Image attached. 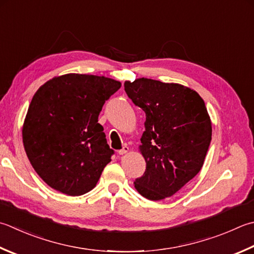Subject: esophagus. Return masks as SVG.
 Returning <instances> with one entry per match:
<instances>
[{
	"label": "esophagus",
	"mask_w": 254,
	"mask_h": 254,
	"mask_svg": "<svg viewBox=\"0 0 254 254\" xmlns=\"http://www.w3.org/2000/svg\"><path fill=\"white\" fill-rule=\"evenodd\" d=\"M128 152V147H127V145H124L120 151H119L118 153H119V155H124V154H127Z\"/></svg>",
	"instance_id": "obj_1"
}]
</instances>
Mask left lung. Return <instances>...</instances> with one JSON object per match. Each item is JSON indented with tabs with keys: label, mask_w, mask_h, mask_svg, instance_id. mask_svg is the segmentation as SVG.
<instances>
[{
	"label": "left lung",
	"mask_w": 254,
	"mask_h": 254,
	"mask_svg": "<svg viewBox=\"0 0 254 254\" xmlns=\"http://www.w3.org/2000/svg\"><path fill=\"white\" fill-rule=\"evenodd\" d=\"M124 90L145 112L141 154L146 162L134 187L150 200L173 196L203 165L211 141V120L205 102L192 89L148 78L124 82Z\"/></svg>",
	"instance_id": "1"
}]
</instances>
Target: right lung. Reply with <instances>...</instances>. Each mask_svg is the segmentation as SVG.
<instances>
[{"instance_id":"right-lung-1","label":"right lung","mask_w":254,"mask_h":254,"mask_svg":"<svg viewBox=\"0 0 254 254\" xmlns=\"http://www.w3.org/2000/svg\"><path fill=\"white\" fill-rule=\"evenodd\" d=\"M120 88V81L104 76L66 73L35 92L23 123V144L49 187L69 196L96 187L113 154L98 117Z\"/></svg>"}]
</instances>
